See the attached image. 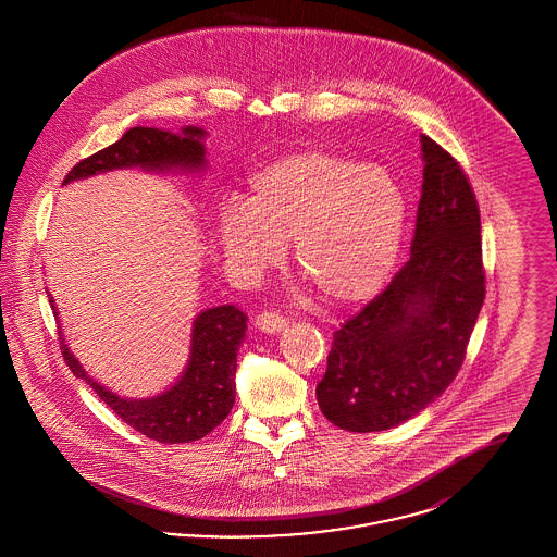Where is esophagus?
I'll return each mask as SVG.
<instances>
[{"label": "esophagus", "mask_w": 557, "mask_h": 557, "mask_svg": "<svg viewBox=\"0 0 557 557\" xmlns=\"http://www.w3.org/2000/svg\"><path fill=\"white\" fill-rule=\"evenodd\" d=\"M288 325V321L277 313H261L255 319V327L265 334H277Z\"/></svg>", "instance_id": "esophagus-1"}]
</instances>
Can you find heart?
Listing matches in <instances>:
<instances>
[{
    "instance_id": "heart-1",
    "label": "heart",
    "mask_w": 557,
    "mask_h": 557,
    "mask_svg": "<svg viewBox=\"0 0 557 557\" xmlns=\"http://www.w3.org/2000/svg\"><path fill=\"white\" fill-rule=\"evenodd\" d=\"M405 219V194L386 169L311 148L267 162L246 198L223 200L216 238L248 280L275 265L292 239L307 282L332 305H357L388 282Z\"/></svg>"
}]
</instances>
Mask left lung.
Segmentation results:
<instances>
[{
  "label": "left lung",
  "instance_id": "left-lung-1",
  "mask_svg": "<svg viewBox=\"0 0 557 557\" xmlns=\"http://www.w3.org/2000/svg\"><path fill=\"white\" fill-rule=\"evenodd\" d=\"M424 182L411 257L388 288L334 332L321 413L348 432L403 424L463 363L484 302L476 196L459 162L422 135Z\"/></svg>",
  "mask_w": 557,
  "mask_h": 557
}]
</instances>
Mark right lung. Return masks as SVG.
<instances>
[{
    "mask_svg": "<svg viewBox=\"0 0 557 557\" xmlns=\"http://www.w3.org/2000/svg\"><path fill=\"white\" fill-rule=\"evenodd\" d=\"M205 137L207 132L194 125L184 127L180 133L157 127H133L112 146L75 164L62 186L114 169L133 166L157 173L205 171ZM48 298L53 318L58 319L55 300L50 292ZM246 313L236 305H221L198 313L191 323L186 370L166 391L148 398L119 397L94 380L71 352L62 332L60 348L71 371L89 384V388H94L125 424L159 443H191L207 436L230 416L234 407L236 359L246 336Z\"/></svg>",
    "mask_w": 557,
    "mask_h": 557,
    "instance_id": "right-lung-1",
    "label": "right lung"
}]
</instances>
